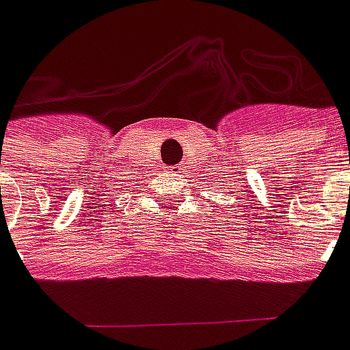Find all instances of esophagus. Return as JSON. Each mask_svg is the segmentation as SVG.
<instances>
[{
  "instance_id": "esophagus-1",
  "label": "esophagus",
  "mask_w": 350,
  "mask_h": 350,
  "mask_svg": "<svg viewBox=\"0 0 350 350\" xmlns=\"http://www.w3.org/2000/svg\"><path fill=\"white\" fill-rule=\"evenodd\" d=\"M172 173H183V165H172Z\"/></svg>"
}]
</instances>
